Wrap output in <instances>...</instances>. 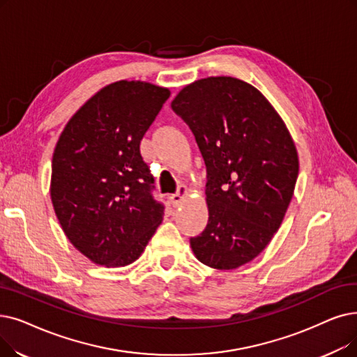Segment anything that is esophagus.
Returning a JSON list of instances; mask_svg holds the SVG:
<instances>
[{"instance_id": "obj_1", "label": "esophagus", "mask_w": 357, "mask_h": 357, "mask_svg": "<svg viewBox=\"0 0 357 357\" xmlns=\"http://www.w3.org/2000/svg\"><path fill=\"white\" fill-rule=\"evenodd\" d=\"M188 195V188L185 187V185H181V187L178 188V192L176 194H172L169 197V201L170 204H172L174 207H178L182 204V201L185 199V197Z\"/></svg>"}]
</instances>
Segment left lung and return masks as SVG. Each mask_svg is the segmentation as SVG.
<instances>
[{"instance_id":"obj_1","label":"left lung","mask_w":357,"mask_h":357,"mask_svg":"<svg viewBox=\"0 0 357 357\" xmlns=\"http://www.w3.org/2000/svg\"><path fill=\"white\" fill-rule=\"evenodd\" d=\"M170 106L207 166L208 223L190 239L192 252L211 268L235 270L266 250L284 219L299 174L296 146L267 98L235 77L197 80Z\"/></svg>"}]
</instances>
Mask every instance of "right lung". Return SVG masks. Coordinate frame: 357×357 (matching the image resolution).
<instances>
[{"label": "right lung", "mask_w": 357, "mask_h": 357, "mask_svg": "<svg viewBox=\"0 0 357 357\" xmlns=\"http://www.w3.org/2000/svg\"><path fill=\"white\" fill-rule=\"evenodd\" d=\"M169 96V89L147 82L107 84L58 138L52 206L68 241L95 264H131L163 220L140 142Z\"/></svg>", "instance_id": "add662e5"}]
</instances>
